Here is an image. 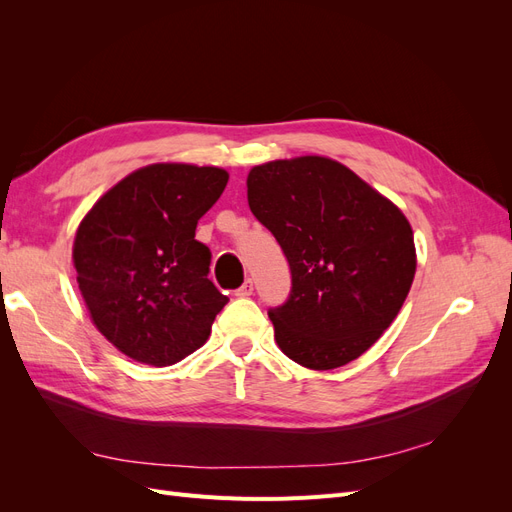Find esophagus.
Wrapping results in <instances>:
<instances>
[{
  "label": "esophagus",
  "mask_w": 512,
  "mask_h": 512,
  "mask_svg": "<svg viewBox=\"0 0 512 512\" xmlns=\"http://www.w3.org/2000/svg\"><path fill=\"white\" fill-rule=\"evenodd\" d=\"M252 292H254V280H252V277H245L243 286L235 294H237V297H250Z\"/></svg>",
  "instance_id": "1"
}]
</instances>
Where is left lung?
Wrapping results in <instances>:
<instances>
[{
	"label": "left lung",
	"mask_w": 512,
	"mask_h": 512,
	"mask_svg": "<svg viewBox=\"0 0 512 512\" xmlns=\"http://www.w3.org/2000/svg\"><path fill=\"white\" fill-rule=\"evenodd\" d=\"M247 203L288 260V299L269 309L275 342L309 369L342 367L374 346L416 271L412 228L350 168L305 156L254 166Z\"/></svg>",
	"instance_id": "obj_1"
}]
</instances>
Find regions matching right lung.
Returning a JSON list of instances; mask_svg holds the SVG:
<instances>
[{"label":"right lung","instance_id":"1","mask_svg":"<svg viewBox=\"0 0 512 512\" xmlns=\"http://www.w3.org/2000/svg\"><path fill=\"white\" fill-rule=\"evenodd\" d=\"M226 183L215 166L151 164L108 190L76 230L91 320L130 359L175 365L207 342L228 297L209 280L211 250L196 224Z\"/></svg>","mask_w":512,"mask_h":512}]
</instances>
